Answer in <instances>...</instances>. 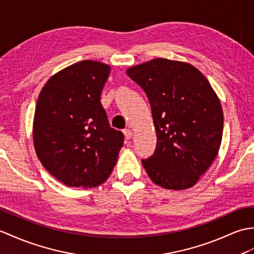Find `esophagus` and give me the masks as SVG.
<instances>
[{
  "label": "esophagus",
  "instance_id": "1",
  "mask_svg": "<svg viewBox=\"0 0 254 254\" xmlns=\"http://www.w3.org/2000/svg\"><path fill=\"white\" fill-rule=\"evenodd\" d=\"M123 133H125V136H126V138H131L132 137V135H133V133H132V131L129 128H126V129H123Z\"/></svg>",
  "mask_w": 254,
  "mask_h": 254
}]
</instances>
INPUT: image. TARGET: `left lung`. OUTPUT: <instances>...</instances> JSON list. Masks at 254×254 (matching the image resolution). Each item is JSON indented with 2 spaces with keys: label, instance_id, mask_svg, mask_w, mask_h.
I'll return each instance as SVG.
<instances>
[{
  "label": "left lung",
  "instance_id": "8db88e82",
  "mask_svg": "<svg viewBox=\"0 0 254 254\" xmlns=\"http://www.w3.org/2000/svg\"><path fill=\"white\" fill-rule=\"evenodd\" d=\"M149 99L157 133L154 155L141 160L151 181L187 190L214 161L223 110L207 78L191 64L156 58L127 70Z\"/></svg>",
  "mask_w": 254,
  "mask_h": 254
}]
</instances>
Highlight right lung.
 <instances>
[{
    "mask_svg": "<svg viewBox=\"0 0 254 254\" xmlns=\"http://www.w3.org/2000/svg\"><path fill=\"white\" fill-rule=\"evenodd\" d=\"M110 67L83 61L61 70L41 91L33 143L42 166L69 187H95L109 178L125 136L110 127L100 94Z\"/></svg>",
    "mask_w": 254,
    "mask_h": 254,
    "instance_id": "1",
    "label": "right lung"
}]
</instances>
